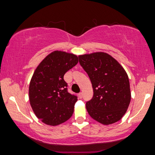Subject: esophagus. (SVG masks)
<instances>
[{"label": "esophagus", "instance_id": "34e87169", "mask_svg": "<svg viewBox=\"0 0 155 155\" xmlns=\"http://www.w3.org/2000/svg\"><path fill=\"white\" fill-rule=\"evenodd\" d=\"M78 97H79V98H83V93L82 92H80L79 94H78Z\"/></svg>", "mask_w": 155, "mask_h": 155}]
</instances>
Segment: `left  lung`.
I'll return each mask as SVG.
<instances>
[{
	"mask_svg": "<svg viewBox=\"0 0 155 155\" xmlns=\"http://www.w3.org/2000/svg\"><path fill=\"white\" fill-rule=\"evenodd\" d=\"M78 58L94 90L93 98L86 103L89 115L104 125L119 121L131 99L129 80L124 68L103 52L82 54Z\"/></svg>",
	"mask_w": 155,
	"mask_h": 155,
	"instance_id": "1",
	"label": "left lung"
}]
</instances>
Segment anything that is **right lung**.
I'll use <instances>...</instances> for the list:
<instances>
[{
    "instance_id": "right-lung-1",
    "label": "right lung",
    "mask_w": 155,
    "mask_h": 155,
    "mask_svg": "<svg viewBox=\"0 0 155 155\" xmlns=\"http://www.w3.org/2000/svg\"><path fill=\"white\" fill-rule=\"evenodd\" d=\"M72 53L54 51L48 54L34 72L28 89L34 114L44 124L57 126L69 120L77 97L68 92L64 76L78 64Z\"/></svg>"
}]
</instances>
